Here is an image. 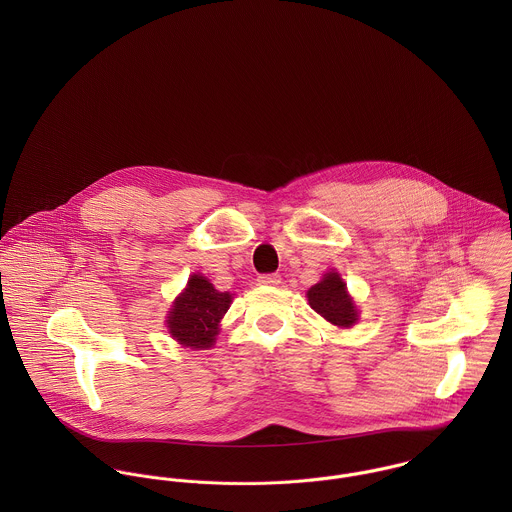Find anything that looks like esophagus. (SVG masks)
Here are the masks:
<instances>
[{"mask_svg":"<svg viewBox=\"0 0 512 512\" xmlns=\"http://www.w3.org/2000/svg\"><path fill=\"white\" fill-rule=\"evenodd\" d=\"M258 282H260L262 286H278V284L282 282V278H280V274H262V276L258 278Z\"/></svg>","mask_w":512,"mask_h":512,"instance_id":"34e87169","label":"esophagus"}]
</instances>
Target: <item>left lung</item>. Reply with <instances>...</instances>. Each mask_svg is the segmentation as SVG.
Masks as SVG:
<instances>
[{
	"label": "left lung",
	"instance_id": "8db88e82",
	"mask_svg": "<svg viewBox=\"0 0 512 512\" xmlns=\"http://www.w3.org/2000/svg\"><path fill=\"white\" fill-rule=\"evenodd\" d=\"M309 305L337 327H351L357 321V309L347 293V284L339 274H327L307 292Z\"/></svg>",
	"mask_w": 512,
	"mask_h": 512
}]
</instances>
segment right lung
I'll return each instance as SVG.
<instances>
[{
  "mask_svg": "<svg viewBox=\"0 0 512 512\" xmlns=\"http://www.w3.org/2000/svg\"><path fill=\"white\" fill-rule=\"evenodd\" d=\"M230 301V293L215 290L207 278L191 276L187 290L175 299L169 311V333L185 347L209 349Z\"/></svg>",
  "mask_w": 512,
  "mask_h": 512,
  "instance_id": "right-lung-1",
  "label": "right lung"
}]
</instances>
